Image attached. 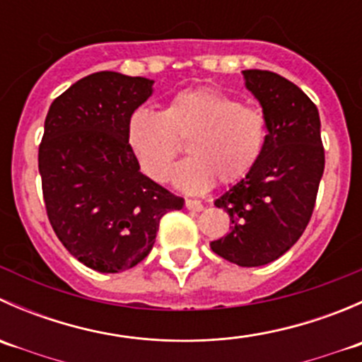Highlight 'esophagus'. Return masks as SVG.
<instances>
[{"mask_svg":"<svg viewBox=\"0 0 362 362\" xmlns=\"http://www.w3.org/2000/svg\"><path fill=\"white\" fill-rule=\"evenodd\" d=\"M185 206L192 211H202L203 210V203L198 202V199H187L185 202Z\"/></svg>","mask_w":362,"mask_h":362,"instance_id":"34e87169","label":"esophagus"}]
</instances>
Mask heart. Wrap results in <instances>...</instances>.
<instances>
[{"label": "heart", "instance_id": "obj_1", "mask_svg": "<svg viewBox=\"0 0 362 362\" xmlns=\"http://www.w3.org/2000/svg\"><path fill=\"white\" fill-rule=\"evenodd\" d=\"M268 119L259 107L211 87L182 90L163 112L140 108L127 124V144L141 171L164 182L187 141L189 159L173 171V184L189 194H202L221 184H235L261 159L268 144Z\"/></svg>", "mask_w": 362, "mask_h": 362}]
</instances>
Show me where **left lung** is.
Returning a JSON list of instances; mask_svg holds the SVG:
<instances>
[{
  "mask_svg": "<svg viewBox=\"0 0 362 362\" xmlns=\"http://www.w3.org/2000/svg\"><path fill=\"white\" fill-rule=\"evenodd\" d=\"M243 78L266 113L268 144L249 175L215 199L229 214L231 231L210 247L226 261L254 268L286 254L308 226L324 147L319 110L298 86L266 69H245Z\"/></svg>",
  "mask_w": 362,
  "mask_h": 362,
  "instance_id": "obj_1",
  "label": "left lung"
}]
</instances>
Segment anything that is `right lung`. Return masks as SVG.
I'll list each match as a JSON object with an SVG mask.
<instances>
[{
	"instance_id": "add662e5",
	"label": "right lung",
	"mask_w": 362,
	"mask_h": 362,
	"mask_svg": "<svg viewBox=\"0 0 362 362\" xmlns=\"http://www.w3.org/2000/svg\"><path fill=\"white\" fill-rule=\"evenodd\" d=\"M154 80L98 71L50 105L38 151L43 202L54 233L87 268L119 273L152 250L159 221L184 199L140 171L127 144L133 112Z\"/></svg>"
}]
</instances>
